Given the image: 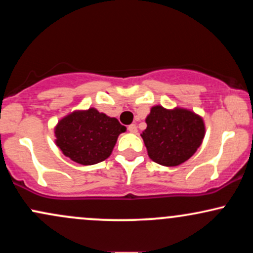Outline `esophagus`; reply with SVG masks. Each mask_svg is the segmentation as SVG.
Wrapping results in <instances>:
<instances>
[{"instance_id": "esophagus-1", "label": "esophagus", "mask_w": 253, "mask_h": 253, "mask_svg": "<svg viewBox=\"0 0 253 253\" xmlns=\"http://www.w3.org/2000/svg\"><path fill=\"white\" fill-rule=\"evenodd\" d=\"M128 130L130 133H136L138 132V129H136V126L134 124H132V125H129L128 126Z\"/></svg>"}]
</instances>
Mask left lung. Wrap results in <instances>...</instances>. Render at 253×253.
<instances>
[{
    "instance_id": "left-lung-1",
    "label": "left lung",
    "mask_w": 253,
    "mask_h": 253,
    "mask_svg": "<svg viewBox=\"0 0 253 253\" xmlns=\"http://www.w3.org/2000/svg\"><path fill=\"white\" fill-rule=\"evenodd\" d=\"M143 136L149 157L164 167L184 163L199 149L205 136V124L195 113L162 106L151 109Z\"/></svg>"
}]
</instances>
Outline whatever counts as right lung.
<instances>
[{
    "mask_svg": "<svg viewBox=\"0 0 253 253\" xmlns=\"http://www.w3.org/2000/svg\"><path fill=\"white\" fill-rule=\"evenodd\" d=\"M125 130L126 127L115 118L90 108L62 119L54 133L64 155L78 164L92 165L108 158L119 134Z\"/></svg>",
    "mask_w": 253,
    "mask_h": 253,
    "instance_id": "right-lung-1",
    "label": "right lung"
}]
</instances>
